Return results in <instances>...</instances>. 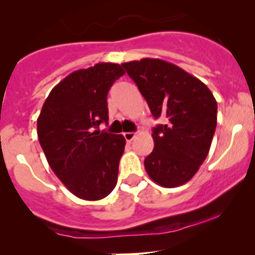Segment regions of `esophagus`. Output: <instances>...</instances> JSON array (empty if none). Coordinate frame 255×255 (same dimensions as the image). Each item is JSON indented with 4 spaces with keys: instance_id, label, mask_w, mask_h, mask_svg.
I'll return each instance as SVG.
<instances>
[{
    "instance_id": "obj_1",
    "label": "esophagus",
    "mask_w": 255,
    "mask_h": 255,
    "mask_svg": "<svg viewBox=\"0 0 255 255\" xmlns=\"http://www.w3.org/2000/svg\"><path fill=\"white\" fill-rule=\"evenodd\" d=\"M124 137L128 142H131L136 137L135 132H124Z\"/></svg>"
}]
</instances>
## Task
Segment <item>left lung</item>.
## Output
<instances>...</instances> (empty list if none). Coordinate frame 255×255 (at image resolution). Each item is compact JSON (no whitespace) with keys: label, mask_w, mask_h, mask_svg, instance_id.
<instances>
[{"label":"left lung","mask_w":255,"mask_h":255,"mask_svg":"<svg viewBox=\"0 0 255 255\" xmlns=\"http://www.w3.org/2000/svg\"><path fill=\"white\" fill-rule=\"evenodd\" d=\"M155 119L154 149L144 159L151 181L164 188L187 183L205 161L217 127V101L196 77L160 59L122 64Z\"/></svg>","instance_id":"obj_1"}]
</instances>
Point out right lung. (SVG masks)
I'll list each match as a JSON object with an SVG mask.
<instances>
[{"label": "right lung", "instance_id": "right-lung-1", "mask_svg": "<svg viewBox=\"0 0 255 255\" xmlns=\"http://www.w3.org/2000/svg\"><path fill=\"white\" fill-rule=\"evenodd\" d=\"M124 73L112 62L74 71L53 88L37 119L48 164L79 199L101 200L117 185L127 142L122 135L94 128L108 123L107 94Z\"/></svg>", "mask_w": 255, "mask_h": 255}]
</instances>
